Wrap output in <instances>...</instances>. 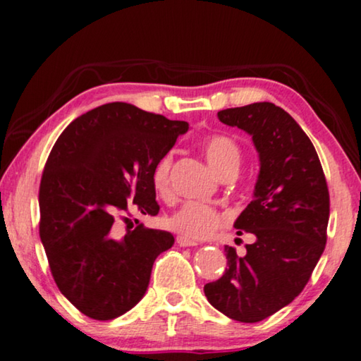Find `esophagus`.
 Instances as JSON below:
<instances>
[{
    "mask_svg": "<svg viewBox=\"0 0 361 361\" xmlns=\"http://www.w3.org/2000/svg\"><path fill=\"white\" fill-rule=\"evenodd\" d=\"M177 243H179V246H197L199 245L197 241L187 238V236H182V235L177 236Z\"/></svg>",
    "mask_w": 361,
    "mask_h": 361,
    "instance_id": "esophagus-1",
    "label": "esophagus"
}]
</instances>
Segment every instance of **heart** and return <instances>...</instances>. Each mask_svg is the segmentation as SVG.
Returning <instances> with one entry per match:
<instances>
[{
	"mask_svg": "<svg viewBox=\"0 0 361 361\" xmlns=\"http://www.w3.org/2000/svg\"><path fill=\"white\" fill-rule=\"evenodd\" d=\"M204 154L212 169L219 177H224L231 171H238L241 162V151L236 142L228 136H210L204 142ZM172 156L164 154L156 162L152 169V185L159 194H166L169 189ZM221 215L214 207L200 202H185L171 216L166 224L171 230L190 240H202L210 236L221 224Z\"/></svg>",
	"mask_w": 361,
	"mask_h": 361,
	"instance_id": "obj_1",
	"label": "heart"
}]
</instances>
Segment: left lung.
Returning a JSON list of instances; mask_svg holds the SVG:
<instances>
[{"mask_svg": "<svg viewBox=\"0 0 361 361\" xmlns=\"http://www.w3.org/2000/svg\"><path fill=\"white\" fill-rule=\"evenodd\" d=\"M219 120L248 133L258 152L253 200L233 224L255 241L243 256L225 246V273L204 293L226 317L253 324L293 302L310 279L327 241L329 189L314 145L283 108L258 102L221 110Z\"/></svg>", "mask_w": 361, "mask_h": 361, "instance_id": "obj_1", "label": "left lung"}]
</instances>
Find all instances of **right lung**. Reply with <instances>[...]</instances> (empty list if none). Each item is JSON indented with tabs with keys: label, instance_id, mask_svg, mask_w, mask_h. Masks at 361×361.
Listing matches in <instances>:
<instances>
[{
	"label": "right lung",
	"instance_id": "add662e5",
	"mask_svg": "<svg viewBox=\"0 0 361 361\" xmlns=\"http://www.w3.org/2000/svg\"><path fill=\"white\" fill-rule=\"evenodd\" d=\"M187 130L115 102L78 116L54 145L39 187V235L59 290L87 317L135 307L156 258L174 245L169 231L137 226L118 238L113 225L128 205L157 215L152 169Z\"/></svg>",
	"mask_w": 361,
	"mask_h": 361
}]
</instances>
